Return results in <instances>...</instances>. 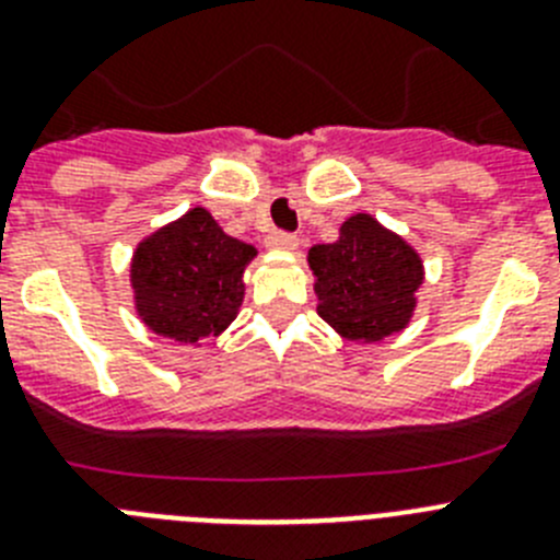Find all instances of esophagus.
<instances>
[{
    "mask_svg": "<svg viewBox=\"0 0 560 560\" xmlns=\"http://www.w3.org/2000/svg\"><path fill=\"white\" fill-rule=\"evenodd\" d=\"M296 244H300V237H296L294 232L277 230V232H271V235H269V246H271V249L291 252V249H296Z\"/></svg>",
    "mask_w": 560,
    "mask_h": 560,
    "instance_id": "obj_1",
    "label": "esophagus"
}]
</instances>
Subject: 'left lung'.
Masks as SVG:
<instances>
[{
  "label": "left lung",
  "instance_id": "8db88e82",
  "mask_svg": "<svg viewBox=\"0 0 560 560\" xmlns=\"http://www.w3.org/2000/svg\"><path fill=\"white\" fill-rule=\"evenodd\" d=\"M308 264L316 275V311L341 336L378 341L409 323L423 264L404 237L364 212L341 224L336 244L314 246Z\"/></svg>",
  "mask_w": 560,
  "mask_h": 560
}]
</instances>
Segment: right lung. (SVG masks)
I'll list each match as a JSON object with an SVG mask.
<instances>
[{
  "label": "right lung",
  "instance_id": "right-lung-1",
  "mask_svg": "<svg viewBox=\"0 0 560 560\" xmlns=\"http://www.w3.org/2000/svg\"><path fill=\"white\" fill-rule=\"evenodd\" d=\"M255 249L224 235L205 207L145 237L131 264L142 323L156 336L196 345L219 336L244 300L246 264Z\"/></svg>",
  "mask_w": 560,
  "mask_h": 560
}]
</instances>
